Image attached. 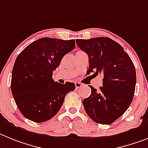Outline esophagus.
<instances>
[{
  "label": "esophagus",
  "mask_w": 148,
  "mask_h": 148,
  "mask_svg": "<svg viewBox=\"0 0 148 148\" xmlns=\"http://www.w3.org/2000/svg\"><path fill=\"white\" fill-rule=\"evenodd\" d=\"M75 86H76V88H77V89H78V88H80L81 87L83 86V85H82V83H80V82H75Z\"/></svg>",
  "instance_id": "esophagus-1"
}]
</instances>
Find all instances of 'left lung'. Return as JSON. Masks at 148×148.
Returning <instances> with one entry per match:
<instances>
[{
    "label": "left lung",
    "instance_id": "left-lung-1",
    "mask_svg": "<svg viewBox=\"0 0 148 148\" xmlns=\"http://www.w3.org/2000/svg\"><path fill=\"white\" fill-rule=\"evenodd\" d=\"M77 45L89 58L88 74H102L99 90L89 85L91 94L82 103L94 122L110 124L122 116L133 100L136 76L129 55L118 42L108 37L76 40Z\"/></svg>",
    "mask_w": 148,
    "mask_h": 148
}]
</instances>
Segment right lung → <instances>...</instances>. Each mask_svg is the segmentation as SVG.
<instances>
[{
  "instance_id": "1",
  "label": "right lung",
  "mask_w": 148,
  "mask_h": 148,
  "mask_svg": "<svg viewBox=\"0 0 148 148\" xmlns=\"http://www.w3.org/2000/svg\"><path fill=\"white\" fill-rule=\"evenodd\" d=\"M75 47V40L41 38L17 56L11 89L18 109L27 119L43 123L58 112L66 95L75 90L74 82L60 84L52 79L65 55Z\"/></svg>"
}]
</instances>
